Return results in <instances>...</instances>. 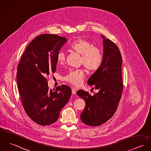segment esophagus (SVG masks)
I'll use <instances>...</instances> for the list:
<instances>
[{
	"mask_svg": "<svg viewBox=\"0 0 151 151\" xmlns=\"http://www.w3.org/2000/svg\"><path fill=\"white\" fill-rule=\"evenodd\" d=\"M72 94H73V95H75V94L76 93V90L75 88H72Z\"/></svg>",
	"mask_w": 151,
	"mask_h": 151,
	"instance_id": "34e87169",
	"label": "esophagus"
}]
</instances>
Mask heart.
<instances>
[{
	"label": "heart",
	"instance_id": "obj_1",
	"mask_svg": "<svg viewBox=\"0 0 151 151\" xmlns=\"http://www.w3.org/2000/svg\"><path fill=\"white\" fill-rule=\"evenodd\" d=\"M70 48L81 55V62L88 70L95 71L101 66L103 60L102 51L99 48L93 46L89 41L82 39H77L70 45ZM65 59V54L63 52L58 53L57 56L58 63H63ZM84 77V72L79 69L70 71L63 78V80L75 86H79L82 84Z\"/></svg>",
	"mask_w": 151,
	"mask_h": 151
}]
</instances>
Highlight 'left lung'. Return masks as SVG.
I'll use <instances>...</instances> for the list:
<instances>
[{
	"label": "left lung",
	"instance_id": "8db88e82",
	"mask_svg": "<svg viewBox=\"0 0 151 151\" xmlns=\"http://www.w3.org/2000/svg\"><path fill=\"white\" fill-rule=\"evenodd\" d=\"M103 39V60L101 66L88 79V84L98 90L91 95L79 90L77 95L86 103L81 119L86 125L99 126L111 119L115 113L123 89L122 59L118 46L101 35Z\"/></svg>",
	"mask_w": 151,
	"mask_h": 151
}]
</instances>
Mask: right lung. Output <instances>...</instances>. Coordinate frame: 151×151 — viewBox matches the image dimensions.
Segmentation results:
<instances>
[{
    "label": "right lung",
    "instance_id": "add662e5",
    "mask_svg": "<svg viewBox=\"0 0 151 151\" xmlns=\"http://www.w3.org/2000/svg\"><path fill=\"white\" fill-rule=\"evenodd\" d=\"M65 37L43 34L27 46L17 66V85L23 108L36 124L55 123L69 101L72 91L66 85L49 89L46 77L56 70L57 56L67 42Z\"/></svg>",
    "mask_w": 151,
    "mask_h": 151
}]
</instances>
